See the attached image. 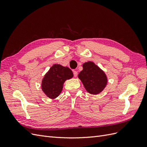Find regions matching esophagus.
<instances>
[{"mask_svg": "<svg viewBox=\"0 0 147 147\" xmlns=\"http://www.w3.org/2000/svg\"><path fill=\"white\" fill-rule=\"evenodd\" d=\"M73 72H74V77H76L77 75H78V72H77L76 70H74L73 71Z\"/></svg>", "mask_w": 147, "mask_h": 147, "instance_id": "esophagus-1", "label": "esophagus"}]
</instances>
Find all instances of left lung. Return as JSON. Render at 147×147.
Returning <instances> with one entry per match:
<instances>
[{
	"label": "left lung",
	"mask_w": 147,
	"mask_h": 147,
	"mask_svg": "<svg viewBox=\"0 0 147 147\" xmlns=\"http://www.w3.org/2000/svg\"><path fill=\"white\" fill-rule=\"evenodd\" d=\"M78 77L86 90L91 94H99L107 84V77L105 72L91 61L83 64V70Z\"/></svg>",
	"instance_id": "obj_1"
}]
</instances>
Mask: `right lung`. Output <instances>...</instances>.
<instances>
[{
    "label": "right lung",
    "mask_w": 147,
    "mask_h": 147,
    "mask_svg": "<svg viewBox=\"0 0 147 147\" xmlns=\"http://www.w3.org/2000/svg\"><path fill=\"white\" fill-rule=\"evenodd\" d=\"M73 76L72 71L67 67L54 64L42 80V90L49 98L54 99L61 94L65 81Z\"/></svg>",
    "instance_id": "add662e5"
}]
</instances>
